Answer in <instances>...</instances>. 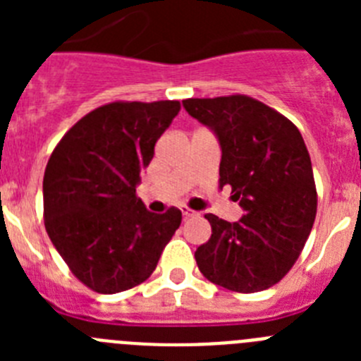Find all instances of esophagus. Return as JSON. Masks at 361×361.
Returning a JSON list of instances; mask_svg holds the SVG:
<instances>
[{"label": "esophagus", "instance_id": "34e87169", "mask_svg": "<svg viewBox=\"0 0 361 361\" xmlns=\"http://www.w3.org/2000/svg\"><path fill=\"white\" fill-rule=\"evenodd\" d=\"M180 212H183L184 219H191V216H197V215H199V213L193 212V209H190V208H180Z\"/></svg>", "mask_w": 361, "mask_h": 361}]
</instances>
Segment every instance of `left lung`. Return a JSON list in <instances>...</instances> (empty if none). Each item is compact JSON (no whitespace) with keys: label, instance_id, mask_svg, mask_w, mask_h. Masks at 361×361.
<instances>
[{"label":"left lung","instance_id":"1","mask_svg":"<svg viewBox=\"0 0 361 361\" xmlns=\"http://www.w3.org/2000/svg\"><path fill=\"white\" fill-rule=\"evenodd\" d=\"M183 106L220 145V188L231 186L242 219L208 213L212 238L195 260L209 282L257 293L286 276L317 216V186L305 142L289 119L247 95L186 99Z\"/></svg>","mask_w":361,"mask_h":361}]
</instances>
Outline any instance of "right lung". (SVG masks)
<instances>
[{
	"instance_id": "obj_1",
	"label": "right lung",
	"mask_w": 361,
	"mask_h": 361,
	"mask_svg": "<svg viewBox=\"0 0 361 361\" xmlns=\"http://www.w3.org/2000/svg\"><path fill=\"white\" fill-rule=\"evenodd\" d=\"M178 101L117 103L73 124L44 170V228L66 266L92 291L114 295L145 282L183 220L152 213L135 188Z\"/></svg>"
}]
</instances>
